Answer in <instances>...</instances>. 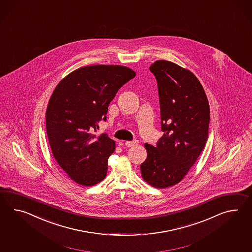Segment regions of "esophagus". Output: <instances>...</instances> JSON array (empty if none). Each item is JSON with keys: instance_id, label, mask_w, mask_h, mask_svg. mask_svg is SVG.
<instances>
[{"instance_id": "1", "label": "esophagus", "mask_w": 252, "mask_h": 252, "mask_svg": "<svg viewBox=\"0 0 252 252\" xmlns=\"http://www.w3.org/2000/svg\"><path fill=\"white\" fill-rule=\"evenodd\" d=\"M138 144V141H126L125 142V145L127 147V148H130V147H133V146H135V145H137Z\"/></svg>"}]
</instances>
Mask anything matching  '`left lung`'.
I'll list each match as a JSON object with an SVG mask.
<instances>
[{
    "mask_svg": "<svg viewBox=\"0 0 252 252\" xmlns=\"http://www.w3.org/2000/svg\"><path fill=\"white\" fill-rule=\"evenodd\" d=\"M149 69L158 81L164 135L157 147L145 144L148 158L140 169L147 183L166 189L179 183L202 152L210 110L200 82L189 70L165 60Z\"/></svg>",
    "mask_w": 252,
    "mask_h": 252,
    "instance_id": "obj_1",
    "label": "left lung"
}]
</instances>
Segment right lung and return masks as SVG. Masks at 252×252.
<instances>
[{
    "instance_id": "add662e5",
    "label": "right lung",
    "mask_w": 252,
    "mask_h": 252,
    "mask_svg": "<svg viewBox=\"0 0 252 252\" xmlns=\"http://www.w3.org/2000/svg\"><path fill=\"white\" fill-rule=\"evenodd\" d=\"M135 76L122 65H90L74 70L57 85L47 105L46 133L53 156L77 184L90 187L106 176L116 149L106 134L95 135L117 91Z\"/></svg>"
}]
</instances>
